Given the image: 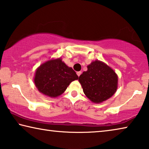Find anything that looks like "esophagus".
Instances as JSON below:
<instances>
[{
  "instance_id": "34e87169",
  "label": "esophagus",
  "mask_w": 149,
  "mask_h": 149,
  "mask_svg": "<svg viewBox=\"0 0 149 149\" xmlns=\"http://www.w3.org/2000/svg\"><path fill=\"white\" fill-rule=\"evenodd\" d=\"M77 75H78V77H80V74H81V72H80V71L77 72Z\"/></svg>"
}]
</instances>
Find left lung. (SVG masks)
<instances>
[{
    "label": "left lung",
    "instance_id": "left-lung-1",
    "mask_svg": "<svg viewBox=\"0 0 149 149\" xmlns=\"http://www.w3.org/2000/svg\"><path fill=\"white\" fill-rule=\"evenodd\" d=\"M79 78L85 95L94 103H100L111 97L118 88V76L105 63L96 61Z\"/></svg>",
    "mask_w": 149,
    "mask_h": 149
}]
</instances>
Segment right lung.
I'll list each match as a JSON object with an SVG mask.
<instances>
[{"instance_id":"1","label":"right lung","mask_w":149,"mask_h":149,"mask_svg":"<svg viewBox=\"0 0 149 149\" xmlns=\"http://www.w3.org/2000/svg\"><path fill=\"white\" fill-rule=\"evenodd\" d=\"M79 77L71 67L61 58L48 61L36 72L34 82L38 91L49 97H57L64 92L69 84Z\"/></svg>"}]
</instances>
